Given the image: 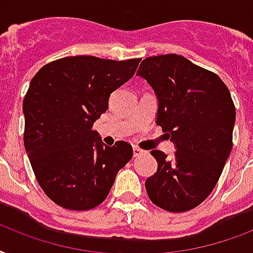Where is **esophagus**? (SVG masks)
Masks as SVG:
<instances>
[{
    "instance_id": "1",
    "label": "esophagus",
    "mask_w": 253,
    "mask_h": 253,
    "mask_svg": "<svg viewBox=\"0 0 253 253\" xmlns=\"http://www.w3.org/2000/svg\"><path fill=\"white\" fill-rule=\"evenodd\" d=\"M142 153H144V150H142V149L137 148V146L133 148V156H134V157H138V156H141Z\"/></svg>"
}]
</instances>
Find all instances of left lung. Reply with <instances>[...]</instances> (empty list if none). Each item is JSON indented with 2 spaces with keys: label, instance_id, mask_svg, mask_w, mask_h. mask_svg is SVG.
Returning a JSON list of instances; mask_svg holds the SVG:
<instances>
[{
  "label": "left lung",
  "instance_id": "obj_1",
  "mask_svg": "<svg viewBox=\"0 0 253 253\" xmlns=\"http://www.w3.org/2000/svg\"><path fill=\"white\" fill-rule=\"evenodd\" d=\"M137 75L156 92L157 125L177 148L171 160L150 152L158 168L145 182L148 197L170 212L193 210L214 190L232 149L230 91L216 74L177 54L149 56Z\"/></svg>",
  "mask_w": 253,
  "mask_h": 253
}]
</instances>
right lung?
<instances>
[{
	"label": "right lung",
	"mask_w": 253,
	"mask_h": 253,
	"mask_svg": "<svg viewBox=\"0 0 253 253\" xmlns=\"http://www.w3.org/2000/svg\"><path fill=\"white\" fill-rule=\"evenodd\" d=\"M140 60L66 56L44 64L31 80L23 99V142L39 186L58 206H99L132 158L129 142L104 146L92 125Z\"/></svg>",
	"instance_id": "add662e5"
}]
</instances>
